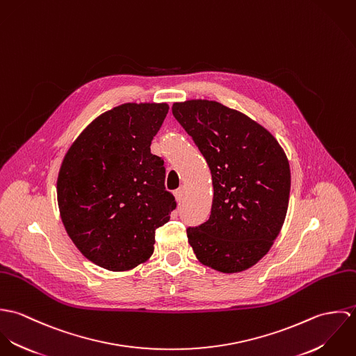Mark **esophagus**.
Here are the masks:
<instances>
[{
  "label": "esophagus",
  "mask_w": 356,
  "mask_h": 356,
  "mask_svg": "<svg viewBox=\"0 0 356 356\" xmlns=\"http://www.w3.org/2000/svg\"><path fill=\"white\" fill-rule=\"evenodd\" d=\"M184 193H185V188H184V186H181L179 189H177V191L174 192V196H175V199H177L178 202H181V200H182V197H184Z\"/></svg>",
  "instance_id": "esophagus-1"
}]
</instances>
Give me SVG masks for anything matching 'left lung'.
I'll use <instances>...</instances> for the list:
<instances>
[{
  "label": "left lung",
  "mask_w": 356,
  "mask_h": 356,
  "mask_svg": "<svg viewBox=\"0 0 356 356\" xmlns=\"http://www.w3.org/2000/svg\"><path fill=\"white\" fill-rule=\"evenodd\" d=\"M172 115L212 175L211 215L186 229L189 244L204 266L244 271L270 251L284 225L291 192L286 154L263 126L219 102H174Z\"/></svg>",
  "instance_id": "1"
}]
</instances>
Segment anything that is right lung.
Listing matches in <instances>:
<instances>
[{
  "instance_id": "add662e5",
  "label": "right lung",
  "mask_w": 356,
  "mask_h": 356,
  "mask_svg": "<svg viewBox=\"0 0 356 356\" xmlns=\"http://www.w3.org/2000/svg\"><path fill=\"white\" fill-rule=\"evenodd\" d=\"M167 112L165 102L115 106L81 133L61 163L63 225L82 254L106 270L147 261L156 229L177 207L164 186V161L151 153Z\"/></svg>"
}]
</instances>
